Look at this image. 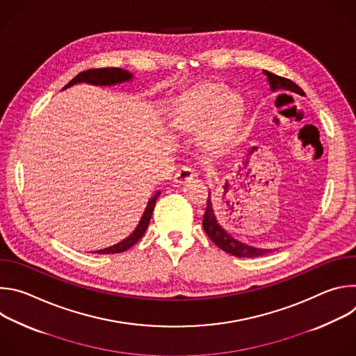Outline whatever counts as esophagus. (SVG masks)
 Listing matches in <instances>:
<instances>
[{"instance_id":"1","label":"esophagus","mask_w":356,"mask_h":356,"mask_svg":"<svg viewBox=\"0 0 356 356\" xmlns=\"http://www.w3.org/2000/svg\"><path fill=\"white\" fill-rule=\"evenodd\" d=\"M195 177V172L191 169V168H188V166H183V168H180L177 172H176V175H175V181L177 183V184H184V183H187V181H190V180H193Z\"/></svg>"}]
</instances>
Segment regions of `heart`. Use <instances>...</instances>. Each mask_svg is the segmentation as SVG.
<instances>
[{
    "label": "heart",
    "instance_id": "obj_1",
    "mask_svg": "<svg viewBox=\"0 0 356 356\" xmlns=\"http://www.w3.org/2000/svg\"><path fill=\"white\" fill-rule=\"evenodd\" d=\"M245 111L241 94L228 91L221 83H206L191 91L180 108V121L187 127L204 128V143L218 149L235 135Z\"/></svg>",
    "mask_w": 356,
    "mask_h": 356
}]
</instances>
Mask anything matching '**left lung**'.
Masks as SVG:
<instances>
[{
    "mask_svg": "<svg viewBox=\"0 0 356 356\" xmlns=\"http://www.w3.org/2000/svg\"><path fill=\"white\" fill-rule=\"evenodd\" d=\"M264 73L268 77V81L270 84L272 91H289V92H296L298 95H304V91L294 81H291L286 77H280V76L273 74V73L266 72V70H264ZM202 228H204L209 238L218 248H221L227 253H231V255H234V257H238V258H257V257H262V255H265V253L270 252L269 249L253 248V246H249V245L242 243L241 241L232 238L218 224L210 194H209V198H207V209H206L204 217H202Z\"/></svg>",
    "mask_w": 356,
    "mask_h": 356,
    "instance_id": "8db88e82",
    "label": "left lung"
}]
</instances>
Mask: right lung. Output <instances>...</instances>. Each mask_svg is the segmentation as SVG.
Masks as SVG:
<instances>
[{
	"instance_id": "right-lung-1",
	"label": "right lung",
	"mask_w": 356,
	"mask_h": 356,
	"mask_svg": "<svg viewBox=\"0 0 356 356\" xmlns=\"http://www.w3.org/2000/svg\"><path fill=\"white\" fill-rule=\"evenodd\" d=\"M131 79H132V74L127 70L120 69V67L88 69L86 72L79 73L73 80H70L65 86V88H67L73 84H77V83H88V84H94V86H114V84H118V83L129 81ZM159 194H161V191H158L152 198H149L147 206H146V209L142 214V218H140L138 227L135 228V231L128 238H125L124 241H121V242H118V243H115L110 248L99 249V250H97V253H103V255H107V253H108V255H110V253H121V252L129 249L131 246H134L142 238V235L146 232V228L149 225L152 213H154V209H155V204H156V200H158Z\"/></svg>"
}]
</instances>
